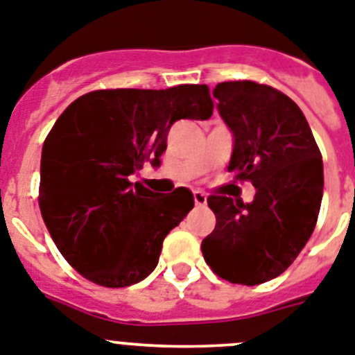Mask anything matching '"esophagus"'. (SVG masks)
Masks as SVG:
<instances>
[{"mask_svg": "<svg viewBox=\"0 0 355 355\" xmlns=\"http://www.w3.org/2000/svg\"><path fill=\"white\" fill-rule=\"evenodd\" d=\"M194 203H196V207H205L207 205V196L203 193H194Z\"/></svg>", "mask_w": 355, "mask_h": 355, "instance_id": "esophagus-1", "label": "esophagus"}]
</instances>
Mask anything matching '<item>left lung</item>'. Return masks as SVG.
<instances>
[{"mask_svg": "<svg viewBox=\"0 0 355 355\" xmlns=\"http://www.w3.org/2000/svg\"><path fill=\"white\" fill-rule=\"evenodd\" d=\"M217 111L233 134L228 171L251 180V203L209 196L216 228L201 242L210 269L239 285H260L288 269L311 237L324 193V164L308 120L276 88L219 83Z\"/></svg>", "mask_w": 355, "mask_h": 355, "instance_id": "1", "label": "left lung"}]
</instances>
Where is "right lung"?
I'll return each instance as SVG.
<instances>
[{"instance_id": "obj_1", "label": "right lung", "mask_w": 355, "mask_h": 355, "mask_svg": "<svg viewBox=\"0 0 355 355\" xmlns=\"http://www.w3.org/2000/svg\"><path fill=\"white\" fill-rule=\"evenodd\" d=\"M207 85L97 90L76 98L47 134L38 205L54 244L81 276L107 288L139 283L157 267L162 241L194 207L178 187L154 193L130 175L161 166L177 120H207Z\"/></svg>"}]
</instances>
